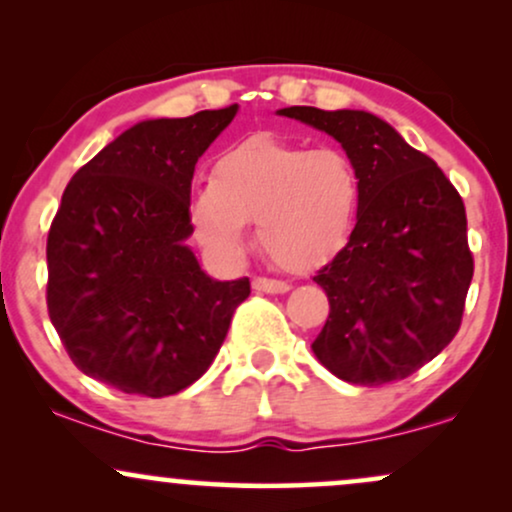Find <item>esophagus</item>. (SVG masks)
<instances>
[{
	"mask_svg": "<svg viewBox=\"0 0 512 512\" xmlns=\"http://www.w3.org/2000/svg\"><path fill=\"white\" fill-rule=\"evenodd\" d=\"M252 289L260 291V293H286L291 289L286 281H279V279H267V276H255L252 279Z\"/></svg>",
	"mask_w": 512,
	"mask_h": 512,
	"instance_id": "34e87169",
	"label": "esophagus"
}]
</instances>
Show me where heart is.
Wrapping results in <instances>:
<instances>
[{
  "label": "heart",
  "mask_w": 512,
  "mask_h": 512,
  "mask_svg": "<svg viewBox=\"0 0 512 512\" xmlns=\"http://www.w3.org/2000/svg\"><path fill=\"white\" fill-rule=\"evenodd\" d=\"M358 204L361 180L342 149L250 137L223 151L211 182L192 192L190 223L211 255L233 260L257 221L269 257L289 272H308L344 250Z\"/></svg>",
  "instance_id": "heart-1"
}]
</instances>
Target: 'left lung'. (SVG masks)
I'll use <instances>...</instances> for the list:
<instances>
[{
    "label": "left lung",
    "mask_w": 512,
    "mask_h": 512,
    "mask_svg": "<svg viewBox=\"0 0 512 512\" xmlns=\"http://www.w3.org/2000/svg\"><path fill=\"white\" fill-rule=\"evenodd\" d=\"M342 144L361 180L349 243L313 276L330 317L313 354L351 385L402 380L460 330L474 274L462 197L395 127L366 110H276Z\"/></svg>",
    "instance_id": "obj_1"
}]
</instances>
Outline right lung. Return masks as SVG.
Instances as JSON below:
<instances>
[{
  "label": "right lung",
  "mask_w": 512,
  "mask_h": 512,
  "mask_svg": "<svg viewBox=\"0 0 512 512\" xmlns=\"http://www.w3.org/2000/svg\"><path fill=\"white\" fill-rule=\"evenodd\" d=\"M238 105L137 122L76 170L48 236V313L74 366L127 395H178L207 373L248 276L199 267L190 185Z\"/></svg>",
  "instance_id": "1"
}]
</instances>
